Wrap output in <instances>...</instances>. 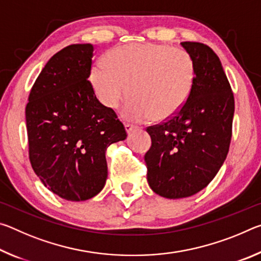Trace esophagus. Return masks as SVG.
<instances>
[{
	"label": "esophagus",
	"mask_w": 261,
	"mask_h": 261,
	"mask_svg": "<svg viewBox=\"0 0 261 261\" xmlns=\"http://www.w3.org/2000/svg\"><path fill=\"white\" fill-rule=\"evenodd\" d=\"M136 129H137V126L130 124V123H126V124H125V130H126L127 134H131V132H134Z\"/></svg>",
	"instance_id": "obj_1"
}]
</instances>
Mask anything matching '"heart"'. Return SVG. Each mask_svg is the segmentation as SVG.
<instances>
[{"label":"heart","instance_id":"heart-1","mask_svg":"<svg viewBox=\"0 0 261 261\" xmlns=\"http://www.w3.org/2000/svg\"><path fill=\"white\" fill-rule=\"evenodd\" d=\"M91 83L98 99L117 108L129 93L122 110L126 120L144 122L153 116L173 117L187 103L196 81V64L189 51L165 43H127L114 48L106 61H96Z\"/></svg>","mask_w":261,"mask_h":261}]
</instances>
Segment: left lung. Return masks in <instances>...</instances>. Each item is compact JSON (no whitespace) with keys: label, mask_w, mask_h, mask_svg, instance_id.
Wrapping results in <instances>:
<instances>
[{"label":"left lung","mask_w":261,"mask_h":261,"mask_svg":"<svg viewBox=\"0 0 261 261\" xmlns=\"http://www.w3.org/2000/svg\"><path fill=\"white\" fill-rule=\"evenodd\" d=\"M196 64L194 86L182 109L148 126L147 180L159 196L178 199L206 188L227 158L235 100L218 55L200 42L180 43Z\"/></svg>","instance_id":"obj_1"}]
</instances>
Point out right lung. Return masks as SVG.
Returning a JSON list of instances; mask_svg holds the SVG:
<instances>
[{"instance_id":"obj_1","label":"right lung","mask_w":261,"mask_h":261,"mask_svg":"<svg viewBox=\"0 0 261 261\" xmlns=\"http://www.w3.org/2000/svg\"><path fill=\"white\" fill-rule=\"evenodd\" d=\"M94 47L77 43L47 62L26 105L29 158L42 184L70 201L91 199L108 175L106 149L126 138L88 81Z\"/></svg>"}]
</instances>
